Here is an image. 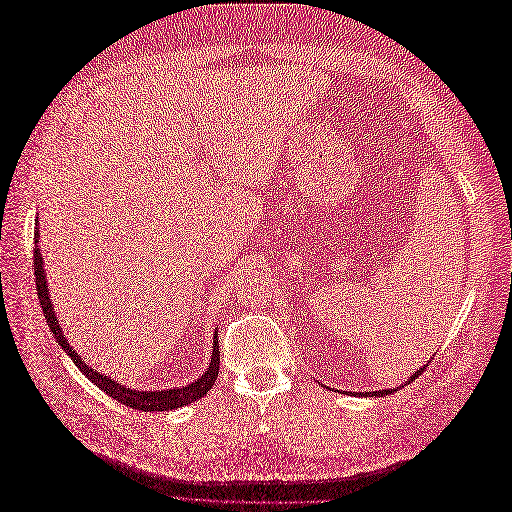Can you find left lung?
I'll list each match as a JSON object with an SVG mask.
<instances>
[{
  "label": "left lung",
  "mask_w": 512,
  "mask_h": 512,
  "mask_svg": "<svg viewBox=\"0 0 512 512\" xmlns=\"http://www.w3.org/2000/svg\"><path fill=\"white\" fill-rule=\"evenodd\" d=\"M423 369H425V367H421V369H416V371H414V374H412V378H416L418 374H421V371H423ZM376 393H378V395H389V393H393V391H376Z\"/></svg>",
  "instance_id": "1"
}]
</instances>
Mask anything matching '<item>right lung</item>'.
<instances>
[{
	"label": "right lung",
	"instance_id": "obj_1",
	"mask_svg": "<svg viewBox=\"0 0 512 512\" xmlns=\"http://www.w3.org/2000/svg\"><path fill=\"white\" fill-rule=\"evenodd\" d=\"M40 232H34V241L38 243ZM34 275H36V290H38V299L42 305V312L46 316V322H49V327L55 335V339L59 342V346L64 348L70 359L76 363L83 374L94 382L98 389H102L106 395H111L113 399H117L119 404L134 408V410H143V412H166V410H175L181 408L185 404H192V401L205 397L209 393V389L213 386V382L218 380V371H220V346L218 342H213V356H211V363L207 367V371L203 376H200L196 382L183 386V389H166V391H132L126 389V386H121L119 382L106 378L98 371L91 369L76 350L68 344V339L64 337L59 329V322L57 316L53 312V305H51V297H49V288H46V280H44V269H42V254H40V247H34ZM218 337V335H215Z\"/></svg>",
	"mask_w": 512,
	"mask_h": 512
}]
</instances>
